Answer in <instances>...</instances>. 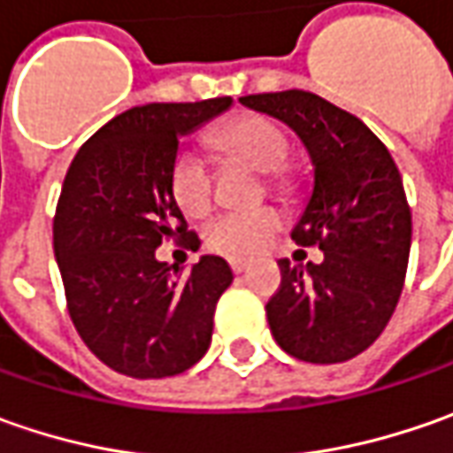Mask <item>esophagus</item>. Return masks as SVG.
<instances>
[{
    "instance_id": "1",
    "label": "esophagus",
    "mask_w": 453,
    "mask_h": 453,
    "mask_svg": "<svg viewBox=\"0 0 453 453\" xmlns=\"http://www.w3.org/2000/svg\"><path fill=\"white\" fill-rule=\"evenodd\" d=\"M229 267H232V272H236V274H239V272H247L250 270V262H247V259H229Z\"/></svg>"
}]
</instances>
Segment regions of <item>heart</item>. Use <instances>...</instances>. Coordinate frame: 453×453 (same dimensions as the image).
Segmentation results:
<instances>
[{"instance_id":"1","label":"heart","mask_w":453,"mask_h":453,"mask_svg":"<svg viewBox=\"0 0 453 453\" xmlns=\"http://www.w3.org/2000/svg\"><path fill=\"white\" fill-rule=\"evenodd\" d=\"M209 143L221 158L242 161L254 171L265 173L270 191L289 194L292 173L285 165L289 153V138L274 120L257 113H242L229 118L209 133ZM168 188L176 206L186 217H206L214 203L211 171L199 156L183 150L173 158L168 171ZM282 229V214L274 206L252 211H229L214 219L206 229V244L211 252L226 257H254Z\"/></svg>"}]
</instances>
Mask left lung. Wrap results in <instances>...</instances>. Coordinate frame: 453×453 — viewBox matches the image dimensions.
<instances>
[{
	"label": "left lung",
	"instance_id": "obj_1",
	"mask_svg": "<svg viewBox=\"0 0 453 453\" xmlns=\"http://www.w3.org/2000/svg\"><path fill=\"white\" fill-rule=\"evenodd\" d=\"M285 120L315 165L312 196L292 229L320 265L280 262L267 303L277 345L304 363H345L371 348L398 304L411 252V206L398 165L360 118L307 90L239 97Z\"/></svg>",
	"mask_w": 453,
	"mask_h": 453
}]
</instances>
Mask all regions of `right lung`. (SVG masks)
<instances>
[{
  "instance_id": "1",
  "label": "right lung",
  "mask_w": 453,
  "mask_h": 453,
  "mask_svg": "<svg viewBox=\"0 0 453 453\" xmlns=\"http://www.w3.org/2000/svg\"><path fill=\"white\" fill-rule=\"evenodd\" d=\"M232 105L149 103L115 115L75 153L65 173L52 244L67 312L82 342L131 378L188 371L209 350L214 312L232 270L201 257L191 272L156 259L173 239L199 244L168 188L179 138Z\"/></svg>"
}]
</instances>
